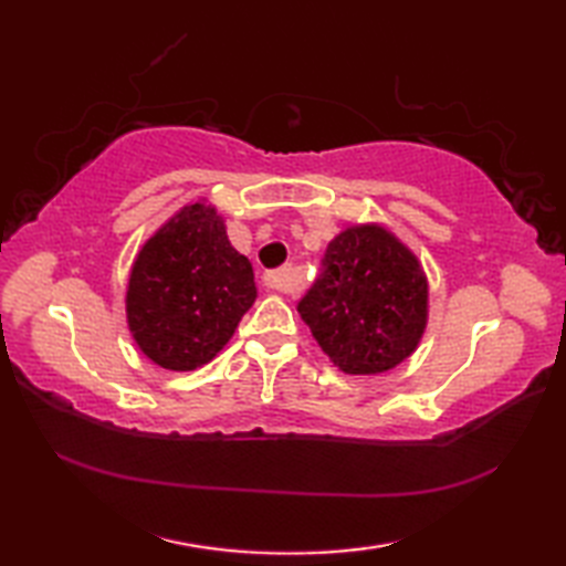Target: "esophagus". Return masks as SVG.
<instances>
[{
	"label": "esophagus",
	"instance_id": "34e87169",
	"mask_svg": "<svg viewBox=\"0 0 566 566\" xmlns=\"http://www.w3.org/2000/svg\"><path fill=\"white\" fill-rule=\"evenodd\" d=\"M264 284H268L270 290H274V292L292 294V292H296V286H298V274H296L294 268H282V270L270 272L268 276H264Z\"/></svg>",
	"mask_w": 566,
	"mask_h": 566
}]
</instances>
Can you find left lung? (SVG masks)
I'll return each mask as SVG.
<instances>
[{"instance_id":"1","label":"left lung","mask_w":566,"mask_h":566,"mask_svg":"<svg viewBox=\"0 0 566 566\" xmlns=\"http://www.w3.org/2000/svg\"><path fill=\"white\" fill-rule=\"evenodd\" d=\"M321 350L345 375H381L416 353L428 326V276L389 228L347 226L298 302Z\"/></svg>"}]
</instances>
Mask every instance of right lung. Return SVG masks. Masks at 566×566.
Wrapping results in <instances>:
<instances>
[{
    "label": "right lung",
    "instance_id": "1",
    "mask_svg": "<svg viewBox=\"0 0 566 566\" xmlns=\"http://www.w3.org/2000/svg\"><path fill=\"white\" fill-rule=\"evenodd\" d=\"M255 298L250 260L231 245L223 216L201 199L140 248L126 286V321L155 365L191 371L223 350Z\"/></svg>",
    "mask_w": 566,
    "mask_h": 566
}]
</instances>
